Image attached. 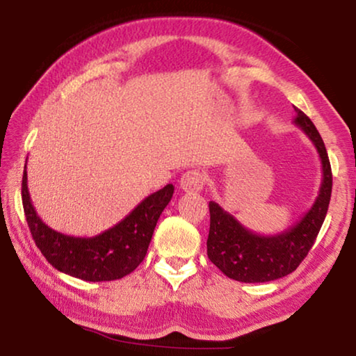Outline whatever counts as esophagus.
Here are the masks:
<instances>
[{"mask_svg": "<svg viewBox=\"0 0 356 356\" xmlns=\"http://www.w3.org/2000/svg\"><path fill=\"white\" fill-rule=\"evenodd\" d=\"M206 184V177L197 170H189L181 177V181H179V186H181L183 191L186 193H197L201 191Z\"/></svg>", "mask_w": 356, "mask_h": 356, "instance_id": "34e87169", "label": "esophagus"}]
</instances>
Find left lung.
<instances>
[{"label":"left lung","instance_id":"8db88e82","mask_svg":"<svg viewBox=\"0 0 356 356\" xmlns=\"http://www.w3.org/2000/svg\"><path fill=\"white\" fill-rule=\"evenodd\" d=\"M295 124L311 139L323 163V181L313 207L300 222L277 235H257L248 230L232 213L209 202L211 228L207 256L218 269L233 280L257 284L289 275L308 256L323 227L332 193V170L324 140L308 116L295 106Z\"/></svg>","mask_w":356,"mask_h":356}]
</instances>
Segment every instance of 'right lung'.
<instances>
[{
  "instance_id": "right-lung-1",
  "label": "right lung",
  "mask_w": 356,
  "mask_h": 356,
  "mask_svg": "<svg viewBox=\"0 0 356 356\" xmlns=\"http://www.w3.org/2000/svg\"><path fill=\"white\" fill-rule=\"evenodd\" d=\"M173 184L159 189L138 204L120 223L90 238L70 236L53 230L37 216L22 177V206L38 250L50 264L86 282H108L128 275L144 261L154 228L173 196Z\"/></svg>"
}]
</instances>
